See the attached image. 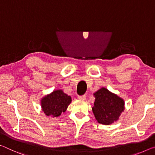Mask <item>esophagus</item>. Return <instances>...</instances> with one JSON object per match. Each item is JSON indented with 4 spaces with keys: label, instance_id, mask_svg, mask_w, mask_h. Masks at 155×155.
Here are the masks:
<instances>
[{
    "label": "esophagus",
    "instance_id": "1",
    "mask_svg": "<svg viewBox=\"0 0 155 155\" xmlns=\"http://www.w3.org/2000/svg\"><path fill=\"white\" fill-rule=\"evenodd\" d=\"M78 99L82 100V101H84V100L86 99V96H85V94H84V95L78 96Z\"/></svg>",
    "mask_w": 155,
    "mask_h": 155
}]
</instances>
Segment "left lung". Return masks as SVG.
Returning <instances> with one entry per match:
<instances>
[{"mask_svg": "<svg viewBox=\"0 0 155 155\" xmlns=\"http://www.w3.org/2000/svg\"><path fill=\"white\" fill-rule=\"evenodd\" d=\"M92 111L96 119L101 124L110 125L119 119L124 110V101L106 88L102 87L94 94Z\"/></svg>", "mask_w": 155, "mask_h": 155, "instance_id": "8db88e82", "label": "left lung"}]
</instances>
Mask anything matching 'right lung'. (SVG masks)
I'll return each mask as SVG.
<instances>
[{
    "instance_id": "right-lung-1",
    "label": "right lung",
    "mask_w": 155,
    "mask_h": 155,
    "mask_svg": "<svg viewBox=\"0 0 155 155\" xmlns=\"http://www.w3.org/2000/svg\"><path fill=\"white\" fill-rule=\"evenodd\" d=\"M71 101L70 96L61 90H56L41 100V107L47 116L57 117L65 112Z\"/></svg>"
}]
</instances>
